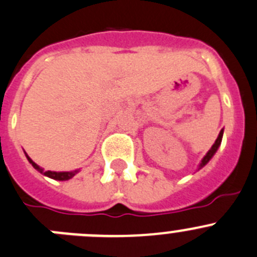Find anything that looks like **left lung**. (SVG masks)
I'll use <instances>...</instances> for the list:
<instances>
[{"mask_svg":"<svg viewBox=\"0 0 257 257\" xmlns=\"http://www.w3.org/2000/svg\"><path fill=\"white\" fill-rule=\"evenodd\" d=\"M222 136H223V130H221V133H219V135H218V138H217L216 143L213 144V146H212V148H211V150H209L208 153H207V155L204 156V158H203V160H202V163H200V165H199V169H200V168H203L204 165H206V164L208 163L209 160H211L212 156H213L214 154H216L217 149H218V148H219V145H221Z\"/></svg>","mask_w":257,"mask_h":257,"instance_id":"8db88e82","label":"left lung"}]
</instances>
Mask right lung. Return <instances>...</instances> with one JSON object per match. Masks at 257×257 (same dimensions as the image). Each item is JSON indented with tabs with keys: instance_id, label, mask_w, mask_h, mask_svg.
Wrapping results in <instances>:
<instances>
[{
	"instance_id": "1",
	"label": "right lung",
	"mask_w": 257,
	"mask_h": 257,
	"mask_svg": "<svg viewBox=\"0 0 257 257\" xmlns=\"http://www.w3.org/2000/svg\"><path fill=\"white\" fill-rule=\"evenodd\" d=\"M26 158H28V160L30 161V164L33 165L34 168H35L36 170H39L40 173H44V175H46V177L51 178V179H55V180H68L70 179V178L74 177L75 174L78 173V170H74V172H50V170H48V172H43V169H41L40 167H39L38 164L34 163L33 160H31L30 158H29L28 155H26Z\"/></svg>"
}]
</instances>
